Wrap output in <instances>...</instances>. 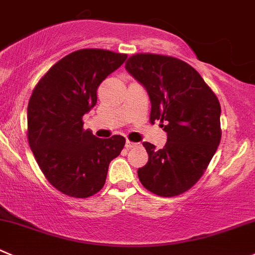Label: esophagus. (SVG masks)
<instances>
[{
	"mask_svg": "<svg viewBox=\"0 0 255 255\" xmlns=\"http://www.w3.org/2000/svg\"><path fill=\"white\" fill-rule=\"evenodd\" d=\"M135 145H137V143L130 142V140H127V142H126V147L127 148H133V147H135Z\"/></svg>",
	"mask_w": 255,
	"mask_h": 255,
	"instance_id": "esophagus-1",
	"label": "esophagus"
}]
</instances>
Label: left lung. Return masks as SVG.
<instances>
[{
	"instance_id": "8db88e82",
	"label": "left lung",
	"mask_w": 255,
	"mask_h": 255,
	"mask_svg": "<svg viewBox=\"0 0 255 255\" xmlns=\"http://www.w3.org/2000/svg\"><path fill=\"white\" fill-rule=\"evenodd\" d=\"M126 70L147 90L149 122L160 121L168 135L162 149L143 143L148 162L138 178L157 196H179L201 179L221 142L218 98L192 66L175 57L135 53Z\"/></svg>"
}]
</instances>
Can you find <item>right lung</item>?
I'll list each match as a JSON object with an SVG mask.
<instances>
[{"instance_id":"obj_1","label":"right lung","mask_w":255,"mask_h":255,"mask_svg":"<svg viewBox=\"0 0 255 255\" xmlns=\"http://www.w3.org/2000/svg\"><path fill=\"white\" fill-rule=\"evenodd\" d=\"M126 53L78 49L54 63L32 91L27 139L46 179L61 193L88 198L103 188L108 165L126 144L83 129V116L97 103V88L121 67Z\"/></svg>"}]
</instances>
